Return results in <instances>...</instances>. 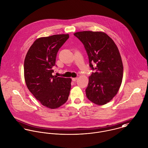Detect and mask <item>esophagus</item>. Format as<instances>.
<instances>
[{
    "instance_id": "34e87169",
    "label": "esophagus",
    "mask_w": 148,
    "mask_h": 148,
    "mask_svg": "<svg viewBox=\"0 0 148 148\" xmlns=\"http://www.w3.org/2000/svg\"><path fill=\"white\" fill-rule=\"evenodd\" d=\"M77 79H78V77H73V78H72V81L76 82Z\"/></svg>"
}]
</instances>
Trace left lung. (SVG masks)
I'll use <instances>...</instances> for the list:
<instances>
[{"label": "left lung", "instance_id": "left-lung-1", "mask_svg": "<svg viewBox=\"0 0 148 148\" xmlns=\"http://www.w3.org/2000/svg\"><path fill=\"white\" fill-rule=\"evenodd\" d=\"M84 45L89 66L96 69L89 77L86 96L92 103L103 106L117 95L122 83L123 64L114 41L104 32L80 31L74 34ZM96 64L94 68L91 64Z\"/></svg>", "mask_w": 148, "mask_h": 148}]
</instances>
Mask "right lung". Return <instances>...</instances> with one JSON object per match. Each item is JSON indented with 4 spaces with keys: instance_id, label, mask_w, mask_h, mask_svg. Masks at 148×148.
<instances>
[{
    "instance_id": "1",
    "label": "right lung",
    "mask_w": 148,
    "mask_h": 148,
    "mask_svg": "<svg viewBox=\"0 0 148 148\" xmlns=\"http://www.w3.org/2000/svg\"><path fill=\"white\" fill-rule=\"evenodd\" d=\"M68 38V34L39 38L30 47L25 58L26 85L42 106L49 109L63 105L69 97L72 79L52 75L58 52Z\"/></svg>"
}]
</instances>
